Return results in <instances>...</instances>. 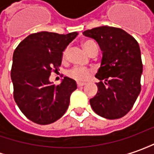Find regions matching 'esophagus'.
Here are the masks:
<instances>
[{"instance_id": "34e87169", "label": "esophagus", "mask_w": 154, "mask_h": 154, "mask_svg": "<svg viewBox=\"0 0 154 154\" xmlns=\"http://www.w3.org/2000/svg\"><path fill=\"white\" fill-rule=\"evenodd\" d=\"M77 87H82V86H84L86 84L85 82H77Z\"/></svg>"}]
</instances>
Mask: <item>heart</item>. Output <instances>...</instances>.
I'll list each match as a JSON object with an SVG mask.
<instances>
[{
  "mask_svg": "<svg viewBox=\"0 0 154 154\" xmlns=\"http://www.w3.org/2000/svg\"><path fill=\"white\" fill-rule=\"evenodd\" d=\"M82 47L84 48L86 52H88V54L92 53L93 51H98V49H99L97 43L92 39L84 40L82 42ZM66 56H67V50L66 49L62 54V59L66 60ZM91 73H92V70L90 69L81 67V66H74L69 70L67 75L70 77H72L75 80H77V81H86L88 77H90Z\"/></svg>",
  "mask_w": 154,
  "mask_h": 154,
  "instance_id": "obj_1",
  "label": "heart"
}]
</instances>
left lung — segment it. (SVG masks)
<instances>
[{"mask_svg":"<svg viewBox=\"0 0 154 154\" xmlns=\"http://www.w3.org/2000/svg\"><path fill=\"white\" fill-rule=\"evenodd\" d=\"M83 34L95 39L103 51L95 76L100 82L97 83V94L90 99L91 107L103 118H121L133 107L141 92L143 62L138 43L123 29L115 27H98Z\"/></svg>","mask_w":154,"mask_h":154,"instance_id":"obj_1","label":"left lung"}]
</instances>
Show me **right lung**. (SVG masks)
Instances as JSON below:
<instances>
[{
  "instance_id": "right-lung-1",
  "label": "right lung",
  "mask_w": 154,
  "mask_h": 154,
  "mask_svg": "<svg viewBox=\"0 0 154 154\" xmlns=\"http://www.w3.org/2000/svg\"><path fill=\"white\" fill-rule=\"evenodd\" d=\"M77 34L32 33L14 51L11 70L14 100L25 116L36 124L55 122L68 108L76 82L65 77L55 85L49 77L60 66L62 52Z\"/></svg>"
}]
</instances>
